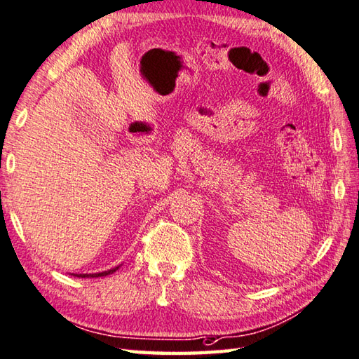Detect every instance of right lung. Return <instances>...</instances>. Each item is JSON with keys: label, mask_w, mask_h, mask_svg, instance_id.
Masks as SVG:
<instances>
[{"label": "right lung", "mask_w": 359, "mask_h": 359, "mask_svg": "<svg viewBox=\"0 0 359 359\" xmlns=\"http://www.w3.org/2000/svg\"><path fill=\"white\" fill-rule=\"evenodd\" d=\"M117 269L118 267L111 269V270H106V272H100V273H76L74 276H79V278H98V276H106V275L114 273Z\"/></svg>", "instance_id": "add662e5"}]
</instances>
